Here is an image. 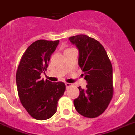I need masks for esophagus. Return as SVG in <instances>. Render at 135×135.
<instances>
[{
	"label": "esophagus",
	"mask_w": 135,
	"mask_h": 135,
	"mask_svg": "<svg viewBox=\"0 0 135 135\" xmlns=\"http://www.w3.org/2000/svg\"><path fill=\"white\" fill-rule=\"evenodd\" d=\"M72 84H70V83H65V85H66V87H69V86H71Z\"/></svg>",
	"instance_id": "34e87169"
}]
</instances>
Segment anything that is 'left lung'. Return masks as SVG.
I'll return each mask as SVG.
<instances>
[{
    "label": "left lung",
    "mask_w": 135,
    "mask_h": 135,
    "mask_svg": "<svg viewBox=\"0 0 135 135\" xmlns=\"http://www.w3.org/2000/svg\"><path fill=\"white\" fill-rule=\"evenodd\" d=\"M79 50L78 63L84 72L87 85L79 86V96L74 100L76 111L94 118L105 110L113 97V67L105 49L95 39L85 35L69 38Z\"/></svg>",
    "instance_id": "left-lung-1"
}]
</instances>
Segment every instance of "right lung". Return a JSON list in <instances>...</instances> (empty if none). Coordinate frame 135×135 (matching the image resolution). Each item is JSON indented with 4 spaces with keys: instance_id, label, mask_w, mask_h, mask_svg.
I'll return each instance as SVG.
<instances>
[{
    "instance_id": "add662e5",
    "label": "right lung",
    "mask_w": 135,
    "mask_h": 135,
    "mask_svg": "<svg viewBox=\"0 0 135 135\" xmlns=\"http://www.w3.org/2000/svg\"><path fill=\"white\" fill-rule=\"evenodd\" d=\"M59 42L38 40L31 44L24 53L16 72V83L21 103L36 120H46L56 113L58 101L65 90L62 82L52 83L41 79Z\"/></svg>"
}]
</instances>
